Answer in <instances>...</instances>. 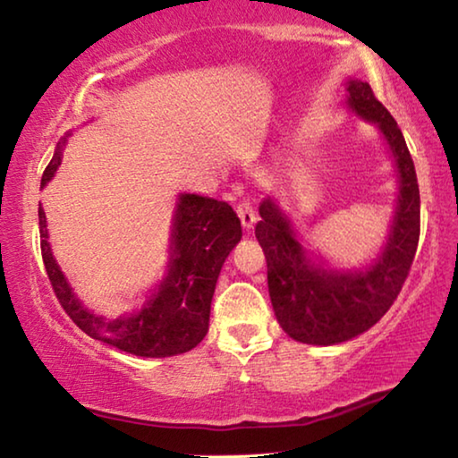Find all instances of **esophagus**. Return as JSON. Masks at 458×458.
<instances>
[{
  "mask_svg": "<svg viewBox=\"0 0 458 458\" xmlns=\"http://www.w3.org/2000/svg\"><path fill=\"white\" fill-rule=\"evenodd\" d=\"M236 211H238V217H241V224H242L244 230H250L252 226H255L257 216H255V209H252L249 201H242L241 206L236 208Z\"/></svg>",
  "mask_w": 458,
  "mask_h": 458,
  "instance_id": "esophagus-1",
  "label": "esophagus"
}]
</instances>
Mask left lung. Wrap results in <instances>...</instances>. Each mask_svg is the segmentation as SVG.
<instances>
[{"instance_id": "8db88e82", "label": "left lung", "mask_w": 458, "mask_h": 458, "mask_svg": "<svg viewBox=\"0 0 458 458\" xmlns=\"http://www.w3.org/2000/svg\"><path fill=\"white\" fill-rule=\"evenodd\" d=\"M345 111L372 123L397 173V199L385 241L370 261L339 267L309 249L292 211L277 195L259 206L255 236L267 259L273 312L292 339L309 345H337L377 325L403 288L420 241V187L403 133L368 81L345 80Z\"/></svg>"}]
</instances>
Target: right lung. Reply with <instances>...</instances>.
Instances as JSON below:
<instances>
[{"label":"right lung","mask_w":458,"mask_h":458,"mask_svg":"<svg viewBox=\"0 0 458 458\" xmlns=\"http://www.w3.org/2000/svg\"><path fill=\"white\" fill-rule=\"evenodd\" d=\"M70 133L55 148L40 189L47 187L64 158ZM40 250L51 285L64 310L86 335L140 358H170L193 350L209 329L211 298L217 276L232 249L241 242V220L226 201L195 193L176 195L168 236L166 271L141 306L121 317H106L81 302L53 257L47 216L38 208Z\"/></svg>","instance_id":"1"}]
</instances>
